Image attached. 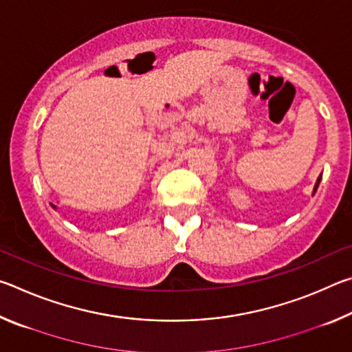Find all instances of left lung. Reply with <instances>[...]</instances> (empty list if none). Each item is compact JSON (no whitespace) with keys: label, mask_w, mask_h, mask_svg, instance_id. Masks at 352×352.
I'll return each mask as SVG.
<instances>
[{"label":"left lung","mask_w":352,"mask_h":352,"mask_svg":"<svg viewBox=\"0 0 352 352\" xmlns=\"http://www.w3.org/2000/svg\"><path fill=\"white\" fill-rule=\"evenodd\" d=\"M320 180H321V175L317 178V183H315V186H314V192H312V195L317 192V188H318V184H320Z\"/></svg>","instance_id":"left-lung-1"}]
</instances>
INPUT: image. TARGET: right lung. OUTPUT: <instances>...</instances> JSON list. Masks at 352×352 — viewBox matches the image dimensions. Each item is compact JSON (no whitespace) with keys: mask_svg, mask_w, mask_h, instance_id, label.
<instances>
[{"mask_svg":"<svg viewBox=\"0 0 352 352\" xmlns=\"http://www.w3.org/2000/svg\"><path fill=\"white\" fill-rule=\"evenodd\" d=\"M51 206H52V208H54V210H56V206H54V205H52V204H51Z\"/></svg>","mask_w":352,"mask_h":352,"instance_id":"right-lung-1","label":"right lung"}]
</instances>
